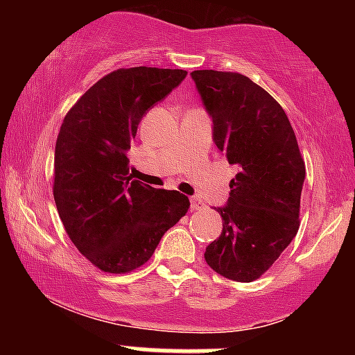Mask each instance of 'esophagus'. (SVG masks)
<instances>
[{
	"label": "esophagus",
	"instance_id": "esophagus-1",
	"mask_svg": "<svg viewBox=\"0 0 355 355\" xmlns=\"http://www.w3.org/2000/svg\"><path fill=\"white\" fill-rule=\"evenodd\" d=\"M203 207H205V203H203V200H200V198H198V197H190V210L191 211L202 210Z\"/></svg>",
	"mask_w": 355,
	"mask_h": 355
}]
</instances>
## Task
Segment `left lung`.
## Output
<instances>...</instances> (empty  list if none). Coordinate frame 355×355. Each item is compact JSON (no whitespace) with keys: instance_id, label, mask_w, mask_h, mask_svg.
Masks as SVG:
<instances>
[{"instance_id":"8db88e82","label":"left lung","mask_w":355,"mask_h":355,"mask_svg":"<svg viewBox=\"0 0 355 355\" xmlns=\"http://www.w3.org/2000/svg\"><path fill=\"white\" fill-rule=\"evenodd\" d=\"M211 118V138L237 175L227 205L218 207L222 234L205 262L225 279L252 282L272 267L299 230L305 165L284 108L240 73L191 71Z\"/></svg>"}]
</instances>
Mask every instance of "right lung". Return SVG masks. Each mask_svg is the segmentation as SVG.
Wrapping results in <instances>:
<instances>
[{
  "instance_id": "add662e5",
  "label": "right lung",
  "mask_w": 355,
  "mask_h": 355,
  "mask_svg": "<svg viewBox=\"0 0 355 355\" xmlns=\"http://www.w3.org/2000/svg\"><path fill=\"white\" fill-rule=\"evenodd\" d=\"M185 76V70L170 68L116 70L96 81L61 123L56 209L68 237L100 270L125 274L144 266L189 210V198L177 190L126 177L138 123Z\"/></svg>"
}]
</instances>
